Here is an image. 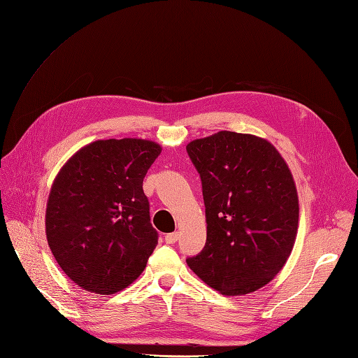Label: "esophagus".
Listing matches in <instances>:
<instances>
[{"instance_id": "1", "label": "esophagus", "mask_w": 358, "mask_h": 358, "mask_svg": "<svg viewBox=\"0 0 358 358\" xmlns=\"http://www.w3.org/2000/svg\"><path fill=\"white\" fill-rule=\"evenodd\" d=\"M178 239H179V233H169V234H166V243H170V245H173V243H176L178 242Z\"/></svg>"}]
</instances>
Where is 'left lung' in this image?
<instances>
[{
  "mask_svg": "<svg viewBox=\"0 0 358 358\" xmlns=\"http://www.w3.org/2000/svg\"><path fill=\"white\" fill-rule=\"evenodd\" d=\"M187 152L208 222L189 268L225 296L257 291L280 272L296 242L299 197L287 162L267 140L233 131L192 140Z\"/></svg>",
  "mask_w": 358,
  "mask_h": 358,
  "instance_id": "left-lung-1",
  "label": "left lung"
}]
</instances>
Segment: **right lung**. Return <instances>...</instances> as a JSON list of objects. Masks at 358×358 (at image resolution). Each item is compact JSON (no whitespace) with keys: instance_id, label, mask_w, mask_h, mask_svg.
Returning <instances> with one entry per match:
<instances>
[{"instance_id":"1","label":"right lung","mask_w":358,"mask_h":358,"mask_svg":"<svg viewBox=\"0 0 358 358\" xmlns=\"http://www.w3.org/2000/svg\"><path fill=\"white\" fill-rule=\"evenodd\" d=\"M161 146L109 138L78 150L53 180L46 236L57 263L80 288L109 296L143 272L158 243L143 179Z\"/></svg>"}]
</instances>
